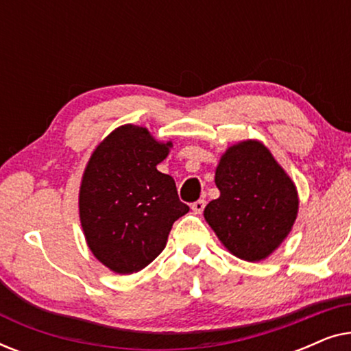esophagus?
Returning a JSON list of instances; mask_svg holds the SVG:
<instances>
[{
  "mask_svg": "<svg viewBox=\"0 0 351 351\" xmlns=\"http://www.w3.org/2000/svg\"><path fill=\"white\" fill-rule=\"evenodd\" d=\"M204 208H206V201L204 199H198V201H195L193 204H191V209H193L195 214H201L204 210Z\"/></svg>",
  "mask_w": 351,
  "mask_h": 351,
  "instance_id": "obj_1",
  "label": "esophagus"
}]
</instances>
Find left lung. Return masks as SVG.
Returning <instances> with one entry per match:
<instances>
[{
    "label": "left lung",
    "instance_id": "1",
    "mask_svg": "<svg viewBox=\"0 0 351 351\" xmlns=\"http://www.w3.org/2000/svg\"><path fill=\"white\" fill-rule=\"evenodd\" d=\"M220 196L206 206L204 219L233 256L267 258L289 234L299 210L294 182L258 141L239 142L215 169Z\"/></svg>",
    "mask_w": 351,
    "mask_h": 351
}]
</instances>
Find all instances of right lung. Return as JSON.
Masks as SVG:
<instances>
[{"mask_svg": "<svg viewBox=\"0 0 351 351\" xmlns=\"http://www.w3.org/2000/svg\"><path fill=\"white\" fill-rule=\"evenodd\" d=\"M171 142L124 124L100 142L80 186V220L95 257L119 275H131L160 256L172 223L190 208L176 182L156 166Z\"/></svg>", "mask_w": 351, "mask_h": 351, "instance_id": "obj_1", "label": "right lung"}]
</instances>
